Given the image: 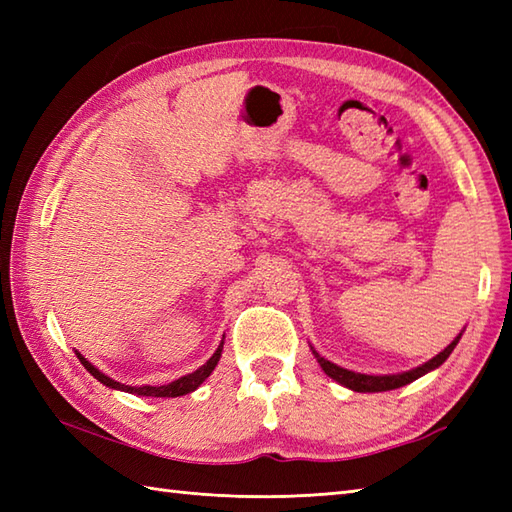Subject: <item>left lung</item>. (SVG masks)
I'll use <instances>...</instances> for the list:
<instances>
[{
	"mask_svg": "<svg viewBox=\"0 0 512 512\" xmlns=\"http://www.w3.org/2000/svg\"><path fill=\"white\" fill-rule=\"evenodd\" d=\"M464 332V330H462ZM462 332L455 336V339L444 347V350L440 354H436L433 358H429L427 363H422L418 367L409 369V372H400V374H383V376H374V374H361V372H352V369H345L341 365H336L332 361H328V358H323L314 347L310 345V350L314 354V358H317V363L321 365V369L325 374H328L332 380H336V383L352 389V391H361V394H374V391H389V389H398V387H405L409 383H413V380H418L420 376L433 372V369H438L447 358L451 356V352L455 350V345L460 343L462 339Z\"/></svg>",
	"mask_w": 512,
	"mask_h": 512,
	"instance_id": "left-lung-1",
	"label": "left lung"
}]
</instances>
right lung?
<instances>
[{"label":"right lung","mask_w":512,"mask_h":512,"mask_svg":"<svg viewBox=\"0 0 512 512\" xmlns=\"http://www.w3.org/2000/svg\"><path fill=\"white\" fill-rule=\"evenodd\" d=\"M222 347H224V339H222V343L217 345V350H215V354L209 358V361H206L202 367H198L195 369V372H191V374H187V376H182V378H178V380H173V383H167V385H160V387H151V385H140V387H132V385H125V383H118V380H114V378H110L107 374H103L101 369H96L88 358H85L81 352H76L74 350V354L79 356V361H81V365L88 369V372L99 380V383H103L105 387H110V389H116V391H127V394H134V396H149V398H178V396H184V394H191V391H195L198 389L206 378L211 376V372L215 369V365H217V361H220V356H222Z\"/></svg>","instance_id":"1"}]
</instances>
